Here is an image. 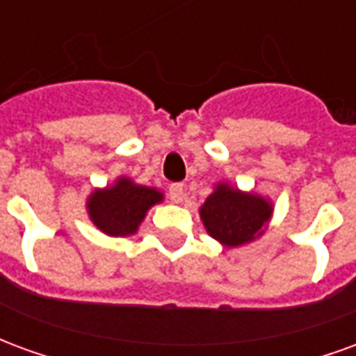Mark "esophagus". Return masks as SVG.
<instances>
[{
	"label": "esophagus",
	"instance_id": "1",
	"mask_svg": "<svg viewBox=\"0 0 356 356\" xmlns=\"http://www.w3.org/2000/svg\"><path fill=\"white\" fill-rule=\"evenodd\" d=\"M185 198V186L183 183H171L170 185V200L179 204V202H183Z\"/></svg>",
	"mask_w": 356,
	"mask_h": 356
}]
</instances>
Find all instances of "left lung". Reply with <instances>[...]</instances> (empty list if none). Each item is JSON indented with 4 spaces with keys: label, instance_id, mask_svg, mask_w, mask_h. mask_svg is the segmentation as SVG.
Here are the masks:
<instances>
[{
    "label": "left lung",
    "instance_id": "left-lung-1",
    "mask_svg": "<svg viewBox=\"0 0 356 356\" xmlns=\"http://www.w3.org/2000/svg\"><path fill=\"white\" fill-rule=\"evenodd\" d=\"M273 208L261 196L244 194L229 185H217L200 209L208 232L225 246H242L261 234Z\"/></svg>",
    "mask_w": 356,
    "mask_h": 356
}]
</instances>
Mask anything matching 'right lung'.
<instances>
[{
    "mask_svg": "<svg viewBox=\"0 0 356 356\" xmlns=\"http://www.w3.org/2000/svg\"><path fill=\"white\" fill-rule=\"evenodd\" d=\"M162 200L156 188L133 185L129 179H118L116 185L95 191L88 202L89 217L110 236H125L137 231L148 208Z\"/></svg>",
    "mask_w": 356,
    "mask_h": 356,
    "instance_id": "add662e5",
    "label": "right lung"
}]
</instances>
